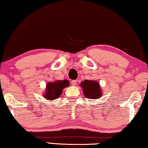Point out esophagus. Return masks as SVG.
Here are the masks:
<instances>
[{"mask_svg": "<svg viewBox=\"0 0 148 148\" xmlns=\"http://www.w3.org/2000/svg\"><path fill=\"white\" fill-rule=\"evenodd\" d=\"M71 84L72 86H76L77 84V81L76 80H72L71 81Z\"/></svg>", "mask_w": 148, "mask_h": 148, "instance_id": "esophagus-1", "label": "esophagus"}]
</instances>
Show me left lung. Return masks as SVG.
<instances>
[{
	"mask_svg": "<svg viewBox=\"0 0 148 148\" xmlns=\"http://www.w3.org/2000/svg\"><path fill=\"white\" fill-rule=\"evenodd\" d=\"M85 97L89 99H98L102 95V92L98 82L93 80H85L80 84Z\"/></svg>",
	"mask_w": 148,
	"mask_h": 148,
	"instance_id": "8db88e82",
	"label": "left lung"
}]
</instances>
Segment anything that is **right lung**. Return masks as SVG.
<instances>
[{"label": "right lung", "mask_w": 148, "mask_h": 148, "mask_svg": "<svg viewBox=\"0 0 148 148\" xmlns=\"http://www.w3.org/2000/svg\"><path fill=\"white\" fill-rule=\"evenodd\" d=\"M69 86V81L58 80L54 82L48 83L46 85V90L45 98L47 100H53L59 98L64 88Z\"/></svg>", "instance_id": "obj_1"}]
</instances>
